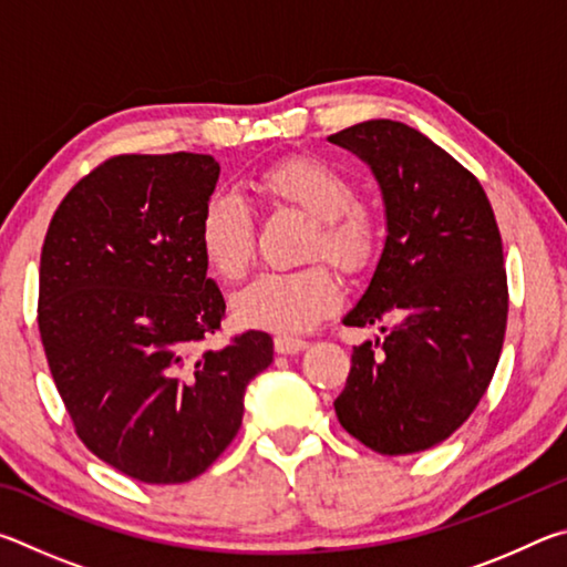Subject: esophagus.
Wrapping results in <instances>:
<instances>
[{
    "label": "esophagus",
    "instance_id": "obj_1",
    "mask_svg": "<svg viewBox=\"0 0 567 567\" xmlns=\"http://www.w3.org/2000/svg\"><path fill=\"white\" fill-rule=\"evenodd\" d=\"M307 348V340L302 338H287V334H277L275 350L277 354H297Z\"/></svg>",
    "mask_w": 567,
    "mask_h": 567
}]
</instances>
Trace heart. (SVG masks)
Masks as SVG:
<instances>
[{
	"mask_svg": "<svg viewBox=\"0 0 567 567\" xmlns=\"http://www.w3.org/2000/svg\"><path fill=\"white\" fill-rule=\"evenodd\" d=\"M255 189L265 205L295 207L312 217L302 257L315 260L297 270L265 272L235 295V318L249 328L302 332L338 310L342 287L328 262L362 272L380 249V219L354 199L352 179L320 157H287L262 169ZM197 245L225 282L245 280L255 260V215L243 197L215 192L197 223Z\"/></svg>",
	"mask_w": 567,
	"mask_h": 567,
	"instance_id": "1",
	"label": "heart"
}]
</instances>
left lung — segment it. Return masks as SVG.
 I'll use <instances>...</instances> for the list:
<instances>
[{
	"mask_svg": "<svg viewBox=\"0 0 567 567\" xmlns=\"http://www.w3.org/2000/svg\"><path fill=\"white\" fill-rule=\"evenodd\" d=\"M328 140L368 162L388 213L378 270L342 322H392L352 350L334 412L380 455L422 453L473 415L501 360V229L473 172L408 124L370 120Z\"/></svg>",
	"mask_w": 567,
	"mask_h": 567,
	"instance_id": "left-lung-1",
	"label": "left lung"
}]
</instances>
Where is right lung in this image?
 Segmentation results:
<instances>
[{
	"instance_id": "right-lung-1",
	"label": "right lung",
	"mask_w": 567,
	"mask_h": 567,
	"mask_svg": "<svg viewBox=\"0 0 567 567\" xmlns=\"http://www.w3.org/2000/svg\"><path fill=\"white\" fill-rule=\"evenodd\" d=\"M209 155H114L66 192L44 235L37 322L76 437L150 485L203 475L233 443L272 338L207 348L225 297L197 223L215 192Z\"/></svg>"
}]
</instances>
